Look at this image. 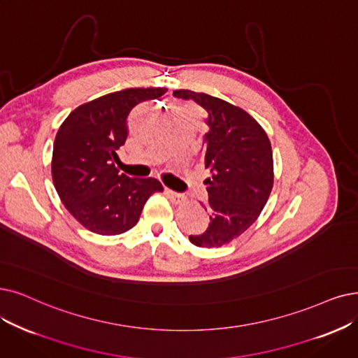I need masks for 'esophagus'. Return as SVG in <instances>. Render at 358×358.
<instances>
[{
  "instance_id": "obj_1",
  "label": "esophagus",
  "mask_w": 358,
  "mask_h": 358,
  "mask_svg": "<svg viewBox=\"0 0 358 358\" xmlns=\"http://www.w3.org/2000/svg\"><path fill=\"white\" fill-rule=\"evenodd\" d=\"M166 194L171 199V203H175V204H182L185 199H187L182 194H178V192L171 191V189H167V188H166Z\"/></svg>"
}]
</instances>
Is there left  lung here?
Listing matches in <instances>:
<instances>
[{"label": "left lung", "mask_w": 358, "mask_h": 358, "mask_svg": "<svg viewBox=\"0 0 358 358\" xmlns=\"http://www.w3.org/2000/svg\"><path fill=\"white\" fill-rule=\"evenodd\" d=\"M176 98L194 99L208 117L203 162L210 170V223L203 234L189 235L196 247H222L244 234L260 216L273 188V154L263 127L247 111L220 98L178 90Z\"/></svg>", "instance_id": "8db88e82"}]
</instances>
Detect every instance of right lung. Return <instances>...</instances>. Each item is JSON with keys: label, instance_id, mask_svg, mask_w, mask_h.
Masks as SVG:
<instances>
[{"label": "right lung", "instance_id": "add662e5", "mask_svg": "<svg viewBox=\"0 0 358 358\" xmlns=\"http://www.w3.org/2000/svg\"><path fill=\"white\" fill-rule=\"evenodd\" d=\"M166 88H129L107 94L71 111L57 132L52 180L64 207L83 227L99 235L132 229L147 199L162 192L154 179L120 175L113 162L127 138V117Z\"/></svg>", "mask_w": 358, "mask_h": 358}]
</instances>
